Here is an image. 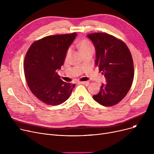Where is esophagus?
Returning a JSON list of instances; mask_svg holds the SVG:
<instances>
[{
    "mask_svg": "<svg viewBox=\"0 0 154 154\" xmlns=\"http://www.w3.org/2000/svg\"><path fill=\"white\" fill-rule=\"evenodd\" d=\"M79 83L80 84L84 85L85 86H88V84H89V82H79Z\"/></svg>",
    "mask_w": 154,
    "mask_h": 154,
    "instance_id": "esophagus-1",
    "label": "esophagus"
}]
</instances>
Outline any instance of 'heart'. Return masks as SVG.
<instances>
[{"instance_id": "heart-1", "label": "heart", "mask_w": 154, "mask_h": 154, "mask_svg": "<svg viewBox=\"0 0 154 154\" xmlns=\"http://www.w3.org/2000/svg\"><path fill=\"white\" fill-rule=\"evenodd\" d=\"M79 48H80V52H81L82 54H84V52L88 51L94 49V47L89 40H88L87 39H83L79 43ZM71 52H72V48L71 47H69L66 52V58L69 57V56L71 54Z\"/></svg>"}]
</instances>
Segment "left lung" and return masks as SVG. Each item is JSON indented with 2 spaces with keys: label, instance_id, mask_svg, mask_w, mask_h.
I'll return each mask as SVG.
<instances>
[{
  "label": "left lung",
  "instance_id": "8db88e82",
  "mask_svg": "<svg viewBox=\"0 0 154 154\" xmlns=\"http://www.w3.org/2000/svg\"><path fill=\"white\" fill-rule=\"evenodd\" d=\"M87 36L95 47V64L107 82L93 99L103 106H114L125 97L132 84L134 67L131 54L124 42L108 34Z\"/></svg>",
  "mask_w": 154,
  "mask_h": 154
}]
</instances>
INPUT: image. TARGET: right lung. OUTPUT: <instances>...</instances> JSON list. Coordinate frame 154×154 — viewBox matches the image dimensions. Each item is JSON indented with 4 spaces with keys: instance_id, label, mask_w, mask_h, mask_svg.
<instances>
[{
    "instance_id": "right-lung-1",
    "label": "right lung",
    "mask_w": 154,
    "mask_h": 154,
    "mask_svg": "<svg viewBox=\"0 0 154 154\" xmlns=\"http://www.w3.org/2000/svg\"><path fill=\"white\" fill-rule=\"evenodd\" d=\"M77 34L47 36L35 42L24 60V72L30 90L44 103L57 106L66 101L75 85L60 79L67 51Z\"/></svg>"
}]
</instances>
